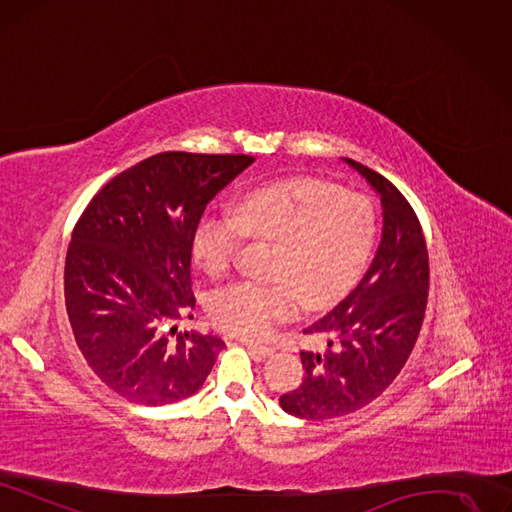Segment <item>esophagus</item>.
I'll list each match as a JSON object with an SVG mask.
<instances>
[{"mask_svg": "<svg viewBox=\"0 0 512 512\" xmlns=\"http://www.w3.org/2000/svg\"><path fill=\"white\" fill-rule=\"evenodd\" d=\"M246 348H249V352H253L257 358H266L270 354H274V348L272 346H263V344H255V342H249V339H244L242 342Z\"/></svg>", "mask_w": 512, "mask_h": 512, "instance_id": "obj_1", "label": "esophagus"}]
</instances>
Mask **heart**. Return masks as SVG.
Returning <instances> with one entry per match:
<instances>
[{
	"label": "heart",
	"instance_id": "b5f03b06",
	"mask_svg": "<svg viewBox=\"0 0 512 512\" xmlns=\"http://www.w3.org/2000/svg\"><path fill=\"white\" fill-rule=\"evenodd\" d=\"M373 202L320 179H289L242 194L232 213H206L194 230L192 255L208 276L234 266L246 236L278 242L274 282H236L208 299L215 323L242 337H266L310 308L331 304L363 272L373 251Z\"/></svg>",
	"mask_w": 512,
	"mask_h": 512
}]
</instances>
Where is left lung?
<instances>
[{
    "instance_id": "8db88e82",
    "label": "left lung",
    "mask_w": 512,
    "mask_h": 512,
    "mask_svg": "<svg viewBox=\"0 0 512 512\" xmlns=\"http://www.w3.org/2000/svg\"><path fill=\"white\" fill-rule=\"evenodd\" d=\"M382 200V240L361 282L314 325L327 350L301 352L299 388L280 407L301 420H331L377 399L401 373L420 335L428 301V251L411 204L386 177L342 158Z\"/></svg>"
}]
</instances>
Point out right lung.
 Wrapping results in <instances>:
<instances>
[{
    "label": "right lung",
    "mask_w": 512,
    "mask_h": 512,
    "mask_svg": "<svg viewBox=\"0 0 512 512\" xmlns=\"http://www.w3.org/2000/svg\"><path fill=\"white\" fill-rule=\"evenodd\" d=\"M253 162L164 151L113 177L75 225L65 259L69 323L88 367L126 401L187 399L225 348L217 335H167L196 308L189 266L204 208Z\"/></svg>",
    "instance_id": "right-lung-1"
}]
</instances>
